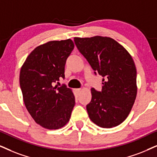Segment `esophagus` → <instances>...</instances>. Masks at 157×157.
Segmentation results:
<instances>
[{"label": "esophagus", "instance_id": "1", "mask_svg": "<svg viewBox=\"0 0 157 157\" xmlns=\"http://www.w3.org/2000/svg\"><path fill=\"white\" fill-rule=\"evenodd\" d=\"M75 91H76V93H77V95H79V94H80V93L81 92V89L80 88L75 89Z\"/></svg>", "mask_w": 157, "mask_h": 157}]
</instances>
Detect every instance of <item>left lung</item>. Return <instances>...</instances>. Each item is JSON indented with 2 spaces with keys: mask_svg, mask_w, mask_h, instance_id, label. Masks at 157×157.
<instances>
[{
  "mask_svg": "<svg viewBox=\"0 0 157 157\" xmlns=\"http://www.w3.org/2000/svg\"><path fill=\"white\" fill-rule=\"evenodd\" d=\"M75 45L94 70L103 77L102 90L91 88L86 106L89 118L104 128L120 124L128 117L137 95L136 68L132 56L111 37H75Z\"/></svg>",
  "mask_w": 157,
  "mask_h": 157,
  "instance_id": "obj_1",
  "label": "left lung"
}]
</instances>
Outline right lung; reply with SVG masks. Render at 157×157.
Instances as JSON below:
<instances>
[{
  "mask_svg": "<svg viewBox=\"0 0 157 157\" xmlns=\"http://www.w3.org/2000/svg\"><path fill=\"white\" fill-rule=\"evenodd\" d=\"M74 47L70 39L49 41L35 48L21 68L24 103L35 122L44 128L59 129L70 119L75 104L72 90L53 84L64 79L65 64Z\"/></svg>",
  "mask_w": 157,
  "mask_h": 157,
  "instance_id": "obj_1",
  "label": "right lung"
}]
</instances>
